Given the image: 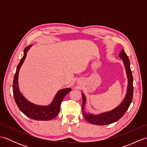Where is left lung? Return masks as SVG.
Returning <instances> with one entry per match:
<instances>
[{
	"mask_svg": "<svg viewBox=\"0 0 147 147\" xmlns=\"http://www.w3.org/2000/svg\"><path fill=\"white\" fill-rule=\"evenodd\" d=\"M119 56L123 60L127 80H128V85H127V93L125 98L118 107L111 111L104 112V113L99 115L87 114L85 111H83V114L84 117L90 123L96 124V125H107V124L114 123L123 116V115L125 114V112L128 109L131 103L132 102L133 96V78L131 70L130 69V62L128 57L123 49H122ZM82 95L83 98L82 109L83 111L84 106H85L86 103V98L83 93H82Z\"/></svg>",
	"mask_w": 147,
	"mask_h": 147,
	"instance_id": "left-lung-1",
	"label": "left lung"
}]
</instances>
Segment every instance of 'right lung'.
I'll list each match as a JSON object with an SVG mask.
<instances>
[{"instance_id":"obj_1","label":"right lung","mask_w":147,"mask_h":147,"mask_svg":"<svg viewBox=\"0 0 147 147\" xmlns=\"http://www.w3.org/2000/svg\"><path fill=\"white\" fill-rule=\"evenodd\" d=\"M31 47L32 45L28 46L24 49V55L17 66L12 85L14 98L20 110L27 117L37 121H49L58 115L62 100L71 89L65 88L61 90L57 93L51 104L47 106H40L33 104L24 97L19 90L18 75L20 67L26 57L27 52Z\"/></svg>"}]
</instances>
